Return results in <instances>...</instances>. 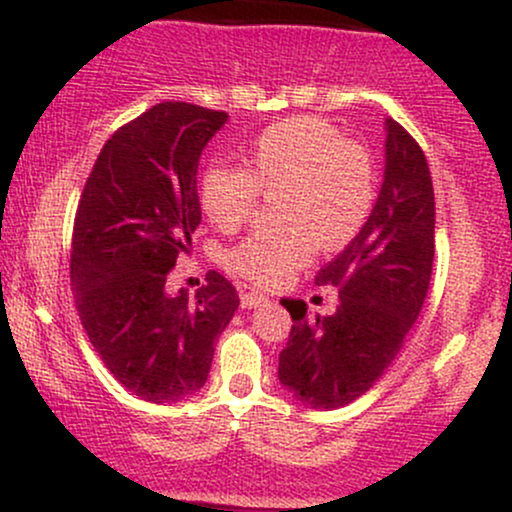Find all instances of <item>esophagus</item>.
Returning a JSON list of instances; mask_svg holds the SVG:
<instances>
[{"label":"esophagus","mask_w":512,"mask_h":512,"mask_svg":"<svg viewBox=\"0 0 512 512\" xmlns=\"http://www.w3.org/2000/svg\"><path fill=\"white\" fill-rule=\"evenodd\" d=\"M267 303V296H262V293L257 291H243L240 293V305L243 308H257V305Z\"/></svg>","instance_id":"1"}]
</instances>
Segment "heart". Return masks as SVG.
Instances as JSON below:
<instances>
[{
	"label": "heart",
	"mask_w": 512,
	"mask_h": 512,
	"mask_svg": "<svg viewBox=\"0 0 512 512\" xmlns=\"http://www.w3.org/2000/svg\"><path fill=\"white\" fill-rule=\"evenodd\" d=\"M260 195L279 197L284 228L250 233L226 262L255 284L276 286L310 262L315 243L339 250L361 233L378 195L373 156L320 117H286L262 129L243 168L214 161L199 173V207L219 228L240 226Z\"/></svg>",
	"instance_id": "1"
}]
</instances>
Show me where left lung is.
I'll list each match as a JSON object with an SVG mask.
<instances>
[{"instance_id": "left-lung-1", "label": "left lung", "mask_w": 512, "mask_h": 512, "mask_svg": "<svg viewBox=\"0 0 512 512\" xmlns=\"http://www.w3.org/2000/svg\"><path fill=\"white\" fill-rule=\"evenodd\" d=\"M436 197L428 161L399 122L387 120L385 180L361 233L315 276L337 286L334 315L291 313L279 380L298 402L339 409L373 387L402 349L424 308L436 250Z\"/></svg>"}]
</instances>
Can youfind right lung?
Here are the masks:
<instances>
[{
	"label": "right lung",
	"instance_id": "obj_1",
	"mask_svg": "<svg viewBox=\"0 0 512 512\" xmlns=\"http://www.w3.org/2000/svg\"><path fill=\"white\" fill-rule=\"evenodd\" d=\"M228 120L166 101L122 125L93 163L72 233L74 303L105 368L146 402H178L207 383L236 286L209 272L195 298L166 279L202 221L197 166Z\"/></svg>",
	"mask_w": 512,
	"mask_h": 512
}]
</instances>
